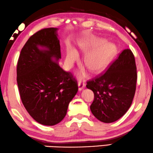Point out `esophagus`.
Segmentation results:
<instances>
[{
  "label": "esophagus",
  "instance_id": "1",
  "mask_svg": "<svg viewBox=\"0 0 153 153\" xmlns=\"http://www.w3.org/2000/svg\"><path fill=\"white\" fill-rule=\"evenodd\" d=\"M85 87V84L82 82L79 81L78 82V89H79V91H82V90Z\"/></svg>",
  "mask_w": 153,
  "mask_h": 153
}]
</instances>
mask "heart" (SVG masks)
Segmentation results:
<instances>
[{
	"mask_svg": "<svg viewBox=\"0 0 153 153\" xmlns=\"http://www.w3.org/2000/svg\"><path fill=\"white\" fill-rule=\"evenodd\" d=\"M79 49L84 53H87L84 58V64L91 73H98L105 69L117 52L114 44L106 42V39L98 36H89L79 44ZM78 57V53L74 48L67 50L65 62L71 66Z\"/></svg>",
	"mask_w": 153,
	"mask_h": 153,
	"instance_id": "heart-1",
	"label": "heart"
}]
</instances>
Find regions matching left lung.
Listing matches in <instances>:
<instances>
[{
  "label": "left lung",
  "mask_w": 153,
  "mask_h": 153,
  "mask_svg": "<svg viewBox=\"0 0 153 153\" xmlns=\"http://www.w3.org/2000/svg\"><path fill=\"white\" fill-rule=\"evenodd\" d=\"M137 67L130 49L123 51L102 76L87 82L94 100L90 106L92 114L101 122L119 120L132 105L137 84Z\"/></svg>",
  "instance_id": "left-lung-1"
}]
</instances>
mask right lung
<instances>
[{
  "label": "right lung",
  "mask_w": 153,
  "mask_h": 153,
  "mask_svg": "<svg viewBox=\"0 0 153 153\" xmlns=\"http://www.w3.org/2000/svg\"><path fill=\"white\" fill-rule=\"evenodd\" d=\"M58 28L42 29L29 38L17 64L19 93L29 114L39 123L55 126L67 112L78 87L70 73L59 65Z\"/></svg>",
  "instance_id": "add662e5"
}]
</instances>
